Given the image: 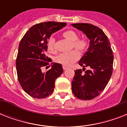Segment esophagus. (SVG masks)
Instances as JSON below:
<instances>
[{
  "mask_svg": "<svg viewBox=\"0 0 127 127\" xmlns=\"http://www.w3.org/2000/svg\"><path fill=\"white\" fill-rule=\"evenodd\" d=\"M63 70H66L67 69L68 67L67 66H63Z\"/></svg>",
  "mask_w": 127,
  "mask_h": 127,
  "instance_id": "esophagus-1",
  "label": "esophagus"
}]
</instances>
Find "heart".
Here are the masks:
<instances>
[{"label": "heart", "instance_id": "1", "mask_svg": "<svg viewBox=\"0 0 127 127\" xmlns=\"http://www.w3.org/2000/svg\"><path fill=\"white\" fill-rule=\"evenodd\" d=\"M63 36L70 41H72V47L77 50H72L68 53L60 54L56 57L55 61L57 63L63 66H69L80 59V53L77 50L80 52L85 51L88 47V42L85 39L78 38V34L74 30L66 31L63 33ZM47 49L51 53L56 51L55 39L53 37H51L48 40Z\"/></svg>", "mask_w": 127, "mask_h": 127}]
</instances>
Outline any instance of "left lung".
Instances as JSON below:
<instances>
[{"instance_id":"left-lung-1","label":"left lung","mask_w":127,"mask_h":127,"mask_svg":"<svg viewBox=\"0 0 127 127\" xmlns=\"http://www.w3.org/2000/svg\"><path fill=\"white\" fill-rule=\"evenodd\" d=\"M72 26L82 31L90 40L88 51L78 62L83 69L74 70L72 90L77 98L90 100L98 96L110 80L113 69V51L107 37L99 28L85 23ZM87 66L90 69L82 73Z\"/></svg>"}]
</instances>
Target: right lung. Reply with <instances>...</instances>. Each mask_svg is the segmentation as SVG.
<instances>
[{
	"instance_id": "obj_1",
	"label": "right lung",
	"mask_w": 127,
	"mask_h": 127,
	"mask_svg": "<svg viewBox=\"0 0 127 127\" xmlns=\"http://www.w3.org/2000/svg\"><path fill=\"white\" fill-rule=\"evenodd\" d=\"M66 25L55 22L37 24L21 39L16 61L17 76L23 90L32 97L45 98L51 95L55 80L63 72L59 63L53 64L46 72H42L41 68L49 65L52 61L45 54L47 51L48 39L52 33Z\"/></svg>"
}]
</instances>
